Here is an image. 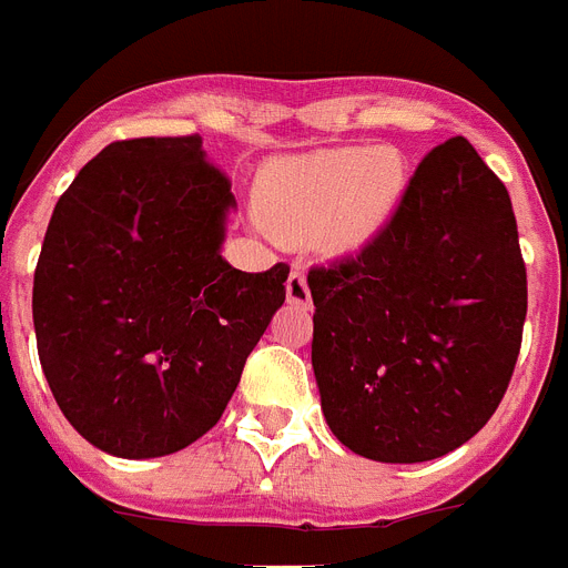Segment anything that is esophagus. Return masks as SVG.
I'll use <instances>...</instances> for the list:
<instances>
[{
  "label": "esophagus",
  "mask_w": 568,
  "mask_h": 568,
  "mask_svg": "<svg viewBox=\"0 0 568 568\" xmlns=\"http://www.w3.org/2000/svg\"><path fill=\"white\" fill-rule=\"evenodd\" d=\"M287 298L293 304H302V307H311V287H307V275H304L302 266H295L287 278Z\"/></svg>",
  "instance_id": "esophagus-1"
}]
</instances>
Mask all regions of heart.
<instances>
[{
  "label": "heart",
  "mask_w": 568,
  "mask_h": 568,
  "mask_svg": "<svg viewBox=\"0 0 568 568\" xmlns=\"http://www.w3.org/2000/svg\"><path fill=\"white\" fill-rule=\"evenodd\" d=\"M406 189V168L392 148H336L281 159L257 189L264 226L302 241L322 234L336 250H357L386 226Z\"/></svg>",
  "instance_id": "b5f03b06"
}]
</instances>
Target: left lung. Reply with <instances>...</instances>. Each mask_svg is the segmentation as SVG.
<instances>
[{
  "label": "left lung",
  "mask_w": 568,
  "mask_h": 568,
  "mask_svg": "<svg viewBox=\"0 0 568 568\" xmlns=\"http://www.w3.org/2000/svg\"><path fill=\"white\" fill-rule=\"evenodd\" d=\"M331 433L372 462L470 442L508 392L528 311L508 189L456 135L420 159L386 226L307 273Z\"/></svg>",
  "instance_id": "obj_1"
}]
</instances>
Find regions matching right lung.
I'll return each mask as SVG.
<instances>
[{
	"label": "right lung",
	"instance_id": "add662e5",
	"mask_svg": "<svg viewBox=\"0 0 568 568\" xmlns=\"http://www.w3.org/2000/svg\"><path fill=\"white\" fill-rule=\"evenodd\" d=\"M232 182L200 135L106 144L63 191L34 270L37 354L65 420L119 458L217 424L287 298V264L220 257Z\"/></svg>",
	"mask_w": 568,
	"mask_h": 568
}]
</instances>
